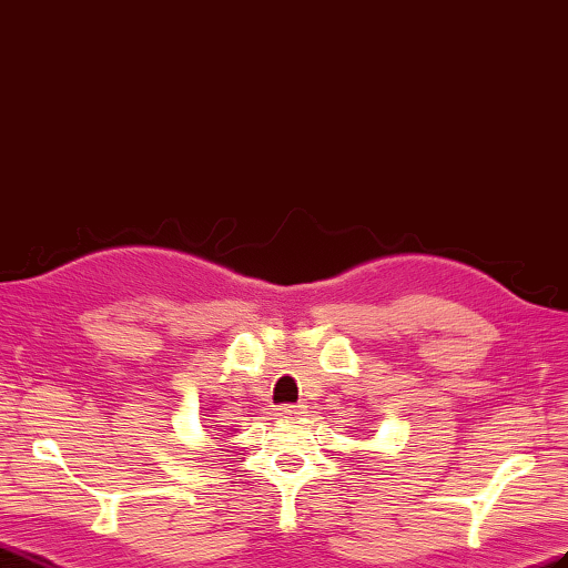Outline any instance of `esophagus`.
I'll list each match as a JSON object with an SVG mask.
<instances>
[{"label": "esophagus", "instance_id": "1", "mask_svg": "<svg viewBox=\"0 0 568 568\" xmlns=\"http://www.w3.org/2000/svg\"><path fill=\"white\" fill-rule=\"evenodd\" d=\"M302 408H305V406H302V404H283V406H278V408H275V412H278V414H275V416H285V418H293V416L302 414Z\"/></svg>", "mask_w": 568, "mask_h": 568}]
</instances>
